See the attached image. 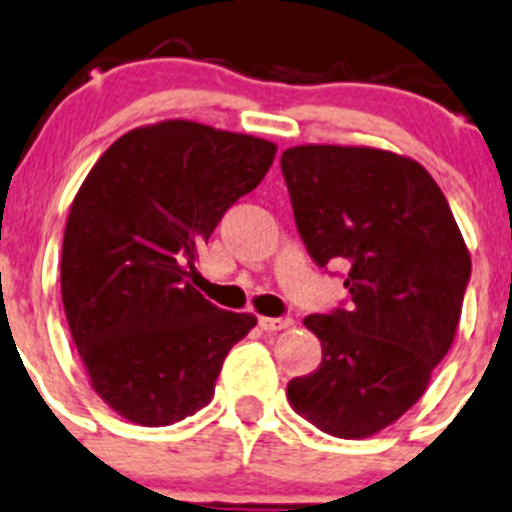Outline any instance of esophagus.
Listing matches in <instances>:
<instances>
[{
	"label": "esophagus",
	"instance_id": "34e87169",
	"mask_svg": "<svg viewBox=\"0 0 512 512\" xmlns=\"http://www.w3.org/2000/svg\"><path fill=\"white\" fill-rule=\"evenodd\" d=\"M260 328L262 331H283V328H288L290 323V318H260Z\"/></svg>",
	"mask_w": 512,
	"mask_h": 512
}]
</instances>
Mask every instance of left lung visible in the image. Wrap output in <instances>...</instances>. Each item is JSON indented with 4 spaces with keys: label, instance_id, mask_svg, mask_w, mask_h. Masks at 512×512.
Wrapping results in <instances>:
<instances>
[{
    "label": "left lung",
    "instance_id": "8db88e82",
    "mask_svg": "<svg viewBox=\"0 0 512 512\" xmlns=\"http://www.w3.org/2000/svg\"><path fill=\"white\" fill-rule=\"evenodd\" d=\"M280 169L315 265H348V305L303 321L323 361L290 381L288 399L333 437H371L417 404L450 351L470 252L417 161L364 146H295Z\"/></svg>",
    "mask_w": 512,
    "mask_h": 512
}]
</instances>
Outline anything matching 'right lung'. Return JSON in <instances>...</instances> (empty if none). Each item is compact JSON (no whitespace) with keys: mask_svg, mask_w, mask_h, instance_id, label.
Masks as SVG:
<instances>
[{"mask_svg":"<svg viewBox=\"0 0 512 512\" xmlns=\"http://www.w3.org/2000/svg\"><path fill=\"white\" fill-rule=\"evenodd\" d=\"M275 143L164 121L118 138L90 169L62 237L60 288L100 399L166 427L209 404L229 348L255 328L189 285L197 250L250 194Z\"/></svg>","mask_w":512,"mask_h":512,"instance_id":"right-lung-1","label":"right lung"}]
</instances>
